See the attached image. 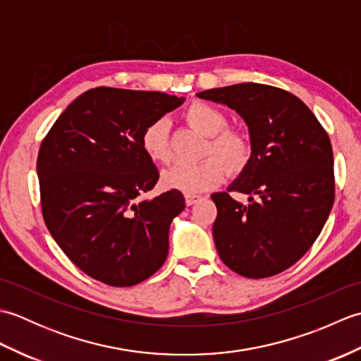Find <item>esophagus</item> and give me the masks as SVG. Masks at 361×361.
<instances>
[{"label": "esophagus", "instance_id": "obj_1", "mask_svg": "<svg viewBox=\"0 0 361 361\" xmlns=\"http://www.w3.org/2000/svg\"><path fill=\"white\" fill-rule=\"evenodd\" d=\"M185 200H186V204L188 206H192L195 204L197 202L202 200V195H197V194H186L185 195Z\"/></svg>", "mask_w": 361, "mask_h": 361}]
</instances>
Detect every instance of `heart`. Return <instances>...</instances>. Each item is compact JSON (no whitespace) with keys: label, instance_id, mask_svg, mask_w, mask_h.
<instances>
[{"label":"heart","instance_id":"b5f03b06","mask_svg":"<svg viewBox=\"0 0 361 361\" xmlns=\"http://www.w3.org/2000/svg\"><path fill=\"white\" fill-rule=\"evenodd\" d=\"M183 118L197 132L208 137L203 147V161L197 164H176L163 172L166 188L185 194L203 192L219 186L225 178V166L229 171H242L251 158L250 136L242 128L226 127L224 111L204 102L189 105ZM141 147L153 163L167 164L172 159L169 130L164 119H157L145 126L141 133ZM222 160L220 161L218 158Z\"/></svg>","mask_w":361,"mask_h":361}]
</instances>
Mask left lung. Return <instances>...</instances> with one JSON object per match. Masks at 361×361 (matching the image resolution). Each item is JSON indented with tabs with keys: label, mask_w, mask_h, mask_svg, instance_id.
Listing matches in <instances>:
<instances>
[{
	"label": "left lung",
	"mask_w": 361,
	"mask_h": 361,
	"mask_svg": "<svg viewBox=\"0 0 361 361\" xmlns=\"http://www.w3.org/2000/svg\"><path fill=\"white\" fill-rule=\"evenodd\" d=\"M245 119L251 158L228 192L212 194V225L224 264L251 279L295 265L318 239L335 200L332 144L301 99L264 83H237L197 94ZM249 195V204L228 194Z\"/></svg>",
	"instance_id": "8db88e82"
}]
</instances>
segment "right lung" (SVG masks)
I'll return each mask as SVG.
<instances>
[{
  "instance_id": "1",
  "label": "right lung",
  "mask_w": 361,
  "mask_h": 361,
  "mask_svg": "<svg viewBox=\"0 0 361 361\" xmlns=\"http://www.w3.org/2000/svg\"><path fill=\"white\" fill-rule=\"evenodd\" d=\"M183 101L97 87L68 105L43 137L37 158L43 220L90 278L132 287L163 267L169 226L186 203L176 189L144 198L159 173L141 147V133Z\"/></svg>"
}]
</instances>
